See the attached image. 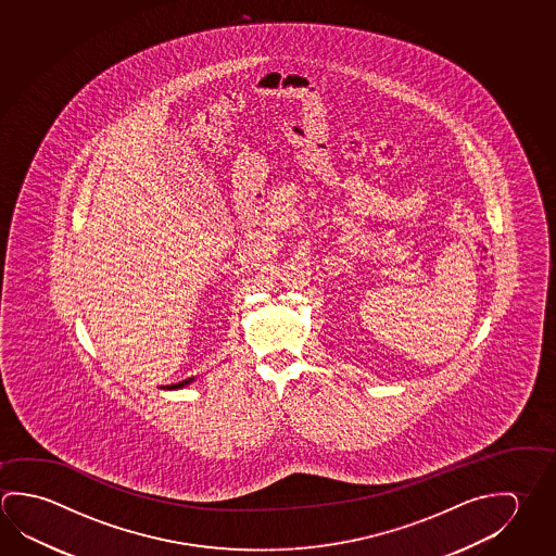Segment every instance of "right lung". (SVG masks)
I'll return each mask as SVG.
<instances>
[{"label": "right lung", "mask_w": 556, "mask_h": 556, "mask_svg": "<svg viewBox=\"0 0 556 556\" xmlns=\"http://www.w3.org/2000/svg\"><path fill=\"white\" fill-rule=\"evenodd\" d=\"M191 380L193 379L181 380V382H176V384H169L167 389H181V387H186V384H189Z\"/></svg>", "instance_id": "1"}]
</instances>
